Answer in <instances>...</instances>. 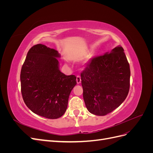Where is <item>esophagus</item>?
<instances>
[{"label":"esophagus","instance_id":"obj_1","mask_svg":"<svg viewBox=\"0 0 153 153\" xmlns=\"http://www.w3.org/2000/svg\"><path fill=\"white\" fill-rule=\"evenodd\" d=\"M76 83L78 84H79L81 83V77L80 76H76Z\"/></svg>","mask_w":153,"mask_h":153}]
</instances>
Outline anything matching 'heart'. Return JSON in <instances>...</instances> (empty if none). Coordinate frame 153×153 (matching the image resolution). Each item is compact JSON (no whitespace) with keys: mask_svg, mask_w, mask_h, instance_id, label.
I'll list each match as a JSON object with an SVG mask.
<instances>
[{"mask_svg":"<svg viewBox=\"0 0 153 153\" xmlns=\"http://www.w3.org/2000/svg\"><path fill=\"white\" fill-rule=\"evenodd\" d=\"M91 57H92V55H91V56L89 57V59H88V60H89V59H90ZM88 60H87V61H88Z\"/></svg>","mask_w":153,"mask_h":153,"instance_id":"1","label":"heart"}]
</instances>
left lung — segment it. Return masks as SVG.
Here are the masks:
<instances>
[{"label":"left lung","mask_w":153,"mask_h":153,"mask_svg":"<svg viewBox=\"0 0 153 153\" xmlns=\"http://www.w3.org/2000/svg\"><path fill=\"white\" fill-rule=\"evenodd\" d=\"M83 97L91 114L103 116L126 98L130 68L121 46L92 59L81 73Z\"/></svg>","instance_id":"obj_1"}]
</instances>
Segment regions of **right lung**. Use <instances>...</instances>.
Listing matches in <instances>:
<instances>
[{
    "mask_svg": "<svg viewBox=\"0 0 153 153\" xmlns=\"http://www.w3.org/2000/svg\"><path fill=\"white\" fill-rule=\"evenodd\" d=\"M57 50L38 44L27 53L21 73V91L24 102L32 112L48 119L65 113L68 99L76 84L75 75L59 69Z\"/></svg>",
    "mask_w": 153,
    "mask_h": 153,
    "instance_id": "add662e5",
    "label": "right lung"
}]
</instances>
